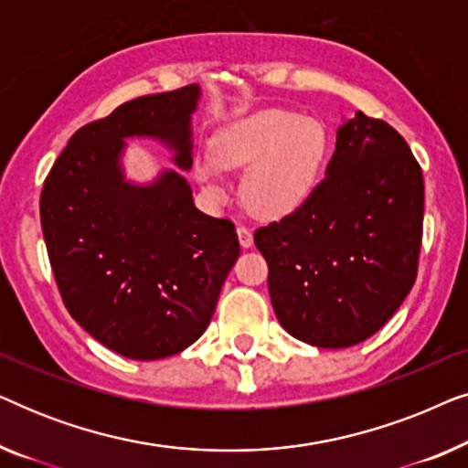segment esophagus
<instances>
[{
  "mask_svg": "<svg viewBox=\"0 0 468 468\" xmlns=\"http://www.w3.org/2000/svg\"><path fill=\"white\" fill-rule=\"evenodd\" d=\"M236 234H239V242H240L242 249H249L253 245V234H251V229H249V228L239 226V228H236Z\"/></svg>",
  "mask_w": 468,
  "mask_h": 468,
  "instance_id": "34e87169",
  "label": "esophagus"
}]
</instances>
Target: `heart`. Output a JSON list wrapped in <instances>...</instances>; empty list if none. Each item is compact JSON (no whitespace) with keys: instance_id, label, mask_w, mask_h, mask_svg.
<instances>
[{"instance_id":"b5f03b06","label":"heart","mask_w":468,"mask_h":468,"mask_svg":"<svg viewBox=\"0 0 468 468\" xmlns=\"http://www.w3.org/2000/svg\"><path fill=\"white\" fill-rule=\"evenodd\" d=\"M328 155L322 121L268 108L223 127L196 175L217 202L228 200L221 168H249L242 196L261 217H285L313 194Z\"/></svg>"}]
</instances>
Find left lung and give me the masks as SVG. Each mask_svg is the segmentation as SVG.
Masks as SVG:
<instances>
[{
    "mask_svg": "<svg viewBox=\"0 0 468 468\" xmlns=\"http://www.w3.org/2000/svg\"><path fill=\"white\" fill-rule=\"evenodd\" d=\"M421 223L424 176L405 138L364 112L343 119L324 181L253 236L279 324L324 349L367 341L411 292Z\"/></svg>",
    "mask_w": 468,
    "mask_h": 468,
    "instance_id": "left-lung-1",
    "label": "left lung"
}]
</instances>
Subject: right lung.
Listing matches in <instances>:
<instances>
[{"label": "right lung", "instance_id": "obj_1", "mask_svg": "<svg viewBox=\"0 0 468 468\" xmlns=\"http://www.w3.org/2000/svg\"><path fill=\"white\" fill-rule=\"evenodd\" d=\"M200 87L125 101L80 127L40 196L42 234L63 304L95 341L132 360H162L204 335L240 253L234 223L196 208L181 172L127 179L125 139L149 137L194 164Z\"/></svg>", "mask_w": 468, "mask_h": 468}]
</instances>
